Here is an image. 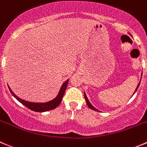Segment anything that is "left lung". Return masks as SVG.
Returning a JSON list of instances; mask_svg holds the SVG:
<instances>
[{
	"mask_svg": "<svg viewBox=\"0 0 147 147\" xmlns=\"http://www.w3.org/2000/svg\"><path fill=\"white\" fill-rule=\"evenodd\" d=\"M140 83H141V81H140ZM140 83H138V86H137V88H136V89L135 92H136V90H137V89H138V86H139V85H140ZM135 92H134V94H135ZM84 97H85V99H86V103H87V105H88V107L89 108H90V109H93V110H94V111H98V109H96L95 107H93V106H92V105H91V104H90V103L89 102V101H88V99L87 96H86V94H84Z\"/></svg>",
	"mask_w": 147,
	"mask_h": 147,
	"instance_id": "1",
	"label": "left lung"
}]
</instances>
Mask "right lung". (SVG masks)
Segmentation results:
<instances>
[{
  "label": "right lung",
  "mask_w": 147,
  "mask_h": 147,
  "mask_svg": "<svg viewBox=\"0 0 147 147\" xmlns=\"http://www.w3.org/2000/svg\"><path fill=\"white\" fill-rule=\"evenodd\" d=\"M67 84H68V80L64 82V84L62 85L61 89H60V91L59 93L58 96H57L54 99L51 100V101L46 103H33V102H29V101H24V100L21 99L20 98L16 96L12 92V90H11L10 88L9 87V90H10L12 95H13V96L18 100V101H20V103H22L23 105L27 107V108H29V109H31V110L35 111V112H46V111H49V110H51V109H55V108H57V107L60 105V103L61 102V100H62L63 96H64V92H65L66 88H67Z\"/></svg>",
  "instance_id": "add662e5"
}]
</instances>
